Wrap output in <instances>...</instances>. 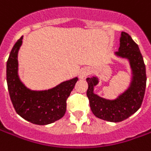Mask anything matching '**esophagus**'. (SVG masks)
<instances>
[{"instance_id":"1","label":"esophagus","mask_w":151,"mask_h":151,"mask_svg":"<svg viewBox=\"0 0 151 151\" xmlns=\"http://www.w3.org/2000/svg\"><path fill=\"white\" fill-rule=\"evenodd\" d=\"M89 73H90V69L88 68H82L80 70V72H79V78L82 79H84L86 76L89 74Z\"/></svg>"}]
</instances>
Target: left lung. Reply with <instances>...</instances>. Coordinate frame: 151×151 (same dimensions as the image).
<instances>
[{"label": "left lung", "instance_id": "obj_1", "mask_svg": "<svg viewBox=\"0 0 151 151\" xmlns=\"http://www.w3.org/2000/svg\"><path fill=\"white\" fill-rule=\"evenodd\" d=\"M119 50L115 55L127 59L132 69V80L125 91L114 100H108L94 93V86L99 83L96 76L87 78L86 96L94 115L108 122L118 123L127 119L137 111L142 104L146 86L145 65L137 44L127 32H122Z\"/></svg>", "mask_w": 151, "mask_h": 151}]
</instances>
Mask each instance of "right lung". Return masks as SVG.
<instances>
[{
    "label": "right lung",
    "instance_id": "add662e5",
    "mask_svg": "<svg viewBox=\"0 0 151 151\" xmlns=\"http://www.w3.org/2000/svg\"><path fill=\"white\" fill-rule=\"evenodd\" d=\"M19 39L6 63V81L10 100L16 113L37 125H46L60 119L66 111V101L78 78H73L44 91H33L21 82L18 74V52L23 42Z\"/></svg>",
    "mask_w": 151,
    "mask_h": 151
}]
</instances>
